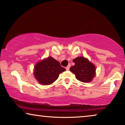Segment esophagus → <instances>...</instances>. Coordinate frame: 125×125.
Here are the masks:
<instances>
[{
	"label": "esophagus",
	"mask_w": 125,
	"mask_h": 125,
	"mask_svg": "<svg viewBox=\"0 0 125 125\" xmlns=\"http://www.w3.org/2000/svg\"><path fill=\"white\" fill-rule=\"evenodd\" d=\"M69 68H70V65H68V66L66 67V69L68 70H68L69 69Z\"/></svg>",
	"instance_id": "34e87169"
}]
</instances>
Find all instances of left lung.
Masks as SVG:
<instances>
[{"mask_svg":"<svg viewBox=\"0 0 125 125\" xmlns=\"http://www.w3.org/2000/svg\"><path fill=\"white\" fill-rule=\"evenodd\" d=\"M73 61L75 65L71 66L69 70L75 74L77 79L83 83L92 81L95 75L94 65L83 57H77Z\"/></svg>","mask_w":125,"mask_h":125,"instance_id":"8db88e82","label":"left lung"}]
</instances>
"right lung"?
<instances>
[{
  "instance_id": "1",
  "label": "right lung",
  "mask_w": 125,
  "mask_h": 125,
  "mask_svg": "<svg viewBox=\"0 0 125 125\" xmlns=\"http://www.w3.org/2000/svg\"><path fill=\"white\" fill-rule=\"evenodd\" d=\"M65 71L59 61L52 57H48L35 65L33 74L39 83L47 85L54 83L59 74Z\"/></svg>"
}]
</instances>
